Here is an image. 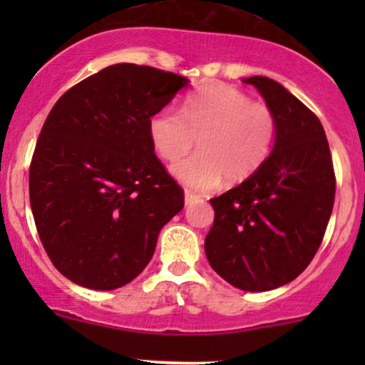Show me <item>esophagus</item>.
<instances>
[{"label":"esophagus","instance_id":"34e87169","mask_svg":"<svg viewBox=\"0 0 365 365\" xmlns=\"http://www.w3.org/2000/svg\"><path fill=\"white\" fill-rule=\"evenodd\" d=\"M197 200H199V195H195V194H192V192H185V206H188V204H192V202H197Z\"/></svg>","mask_w":365,"mask_h":365}]
</instances>
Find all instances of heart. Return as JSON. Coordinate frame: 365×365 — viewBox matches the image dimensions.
Returning <instances> with one entry per match:
<instances>
[{"mask_svg":"<svg viewBox=\"0 0 365 365\" xmlns=\"http://www.w3.org/2000/svg\"><path fill=\"white\" fill-rule=\"evenodd\" d=\"M273 111L252 103L235 87L211 83L183 99L180 115L154 113L149 139L159 158L175 161L194 148L199 153L180 159L171 177L192 190L207 192L223 182H242L255 173L273 150L276 140Z\"/></svg>","mask_w":365,"mask_h":365,"instance_id":"heart-1","label":"heart"}]
</instances>
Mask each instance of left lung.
Wrapping results in <instances>:
<instances>
[{
    "label": "left lung",
    "mask_w": 365,
    "mask_h": 365,
    "mask_svg": "<svg viewBox=\"0 0 365 365\" xmlns=\"http://www.w3.org/2000/svg\"><path fill=\"white\" fill-rule=\"evenodd\" d=\"M273 111L276 140L261 168L211 199L204 250L225 282L267 292L295 279L319 249L334 202V171L319 118L269 77L244 78Z\"/></svg>",
    "instance_id": "left-lung-1"
}]
</instances>
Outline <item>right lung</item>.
<instances>
[{"label":"right lung","instance_id":"1","mask_svg":"<svg viewBox=\"0 0 365 365\" xmlns=\"http://www.w3.org/2000/svg\"><path fill=\"white\" fill-rule=\"evenodd\" d=\"M187 86L182 75L116 63L49 111L29 192L41 242L70 282L91 290L130 283L183 209V190L154 154L149 120Z\"/></svg>","mask_w":365,"mask_h":365}]
</instances>
